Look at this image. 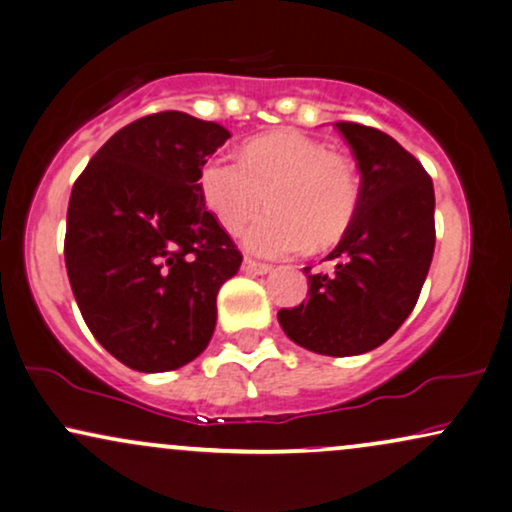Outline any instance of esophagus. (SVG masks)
<instances>
[{"label":"esophagus","instance_id":"34e87169","mask_svg":"<svg viewBox=\"0 0 512 512\" xmlns=\"http://www.w3.org/2000/svg\"><path fill=\"white\" fill-rule=\"evenodd\" d=\"M243 269L245 272H250V274H269L272 272V264H264V262H257V260H250V257H245V262H243Z\"/></svg>","mask_w":512,"mask_h":512}]
</instances>
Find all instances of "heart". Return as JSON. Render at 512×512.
I'll list each match as a JSON object with an SVG mask.
<instances>
[{"label": "heart", "instance_id": "1", "mask_svg": "<svg viewBox=\"0 0 512 512\" xmlns=\"http://www.w3.org/2000/svg\"><path fill=\"white\" fill-rule=\"evenodd\" d=\"M360 193L353 159L291 128L252 138L240 159L214 155L200 169L202 200L229 233L243 229L267 195L272 212L245 233V248L267 257L338 243L357 217Z\"/></svg>", "mask_w": 512, "mask_h": 512}]
</instances>
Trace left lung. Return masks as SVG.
I'll use <instances>...</instances> for the list:
<instances>
[{
	"mask_svg": "<svg viewBox=\"0 0 512 512\" xmlns=\"http://www.w3.org/2000/svg\"><path fill=\"white\" fill-rule=\"evenodd\" d=\"M360 169V209L307 274V303L279 310L293 343L319 355H362L400 329L417 305L434 257V186L424 166L379 128L336 121Z\"/></svg>",
	"mask_w": 512,
	"mask_h": 512,
	"instance_id": "left-lung-1",
	"label": "left lung"
}]
</instances>
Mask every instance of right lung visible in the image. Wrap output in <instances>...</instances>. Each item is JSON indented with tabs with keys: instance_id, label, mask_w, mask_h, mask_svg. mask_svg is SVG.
I'll list each match as a JSON object with an SVG mask.
<instances>
[{
	"instance_id": "right-lung-1",
	"label": "right lung",
	"mask_w": 512,
	"mask_h": 512,
	"mask_svg": "<svg viewBox=\"0 0 512 512\" xmlns=\"http://www.w3.org/2000/svg\"><path fill=\"white\" fill-rule=\"evenodd\" d=\"M229 138L183 112L143 116L73 183L71 291L92 336L135 372H169L207 348L221 283L243 262L200 195L202 164Z\"/></svg>"
}]
</instances>
